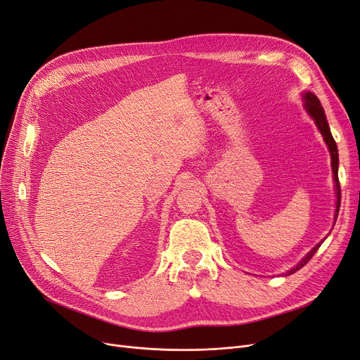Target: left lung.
Returning a JSON list of instances; mask_svg holds the SVG:
<instances>
[{"mask_svg":"<svg viewBox=\"0 0 360 360\" xmlns=\"http://www.w3.org/2000/svg\"><path fill=\"white\" fill-rule=\"evenodd\" d=\"M303 101H304V110L306 112L309 114V117L314 120V123L316 124L318 130L321 131L322 138H323V142L327 143L328 146V150H330V155H331V167H333V179H334V186H335V196H337V200H335V214H334V224L337 221V217H338V210H340V199H341V193H340V181H338V150H337V143L333 138L331 134V130H330V126H328V122H327V115H325V111L321 105L319 99L316 98L315 94L312 92H304L303 94ZM323 242V240H322ZM321 242V243H322ZM321 243H318L315 248H312L309 252H307L302 261L293 266L292 269H288L285 276H292V274H295L296 271H299L300 268H303L307 262L311 261L312 256L316 253V250L319 249Z\"/></svg>","mask_w":360,"mask_h":360,"instance_id":"obj_1","label":"left lung"}]
</instances>
